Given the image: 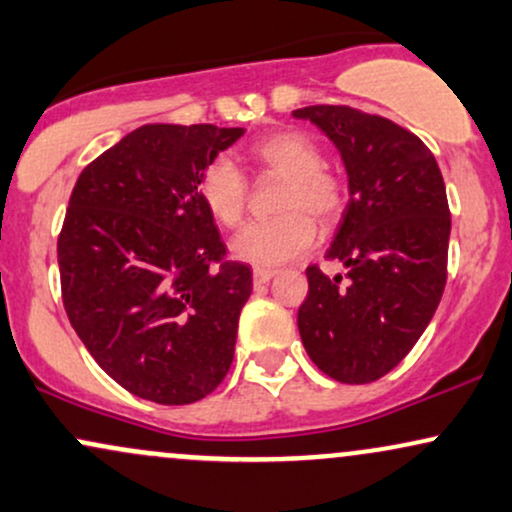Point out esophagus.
Here are the masks:
<instances>
[{
  "label": "esophagus",
  "instance_id": "1",
  "mask_svg": "<svg viewBox=\"0 0 512 512\" xmlns=\"http://www.w3.org/2000/svg\"><path fill=\"white\" fill-rule=\"evenodd\" d=\"M273 278H275V270H270V268H256L254 270V285L256 287L266 285V282H270Z\"/></svg>",
  "mask_w": 512,
  "mask_h": 512
}]
</instances>
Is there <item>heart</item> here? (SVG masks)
<instances>
[{
	"mask_svg": "<svg viewBox=\"0 0 512 512\" xmlns=\"http://www.w3.org/2000/svg\"><path fill=\"white\" fill-rule=\"evenodd\" d=\"M251 158L263 172L285 177L280 210L275 220L246 225L232 239V254L256 268H278L304 256L316 244L321 225L340 220L347 206V186L340 174L323 165V153L314 138L299 131H278L251 146ZM198 198L215 222L237 227L244 220L249 182L230 155H215L198 177Z\"/></svg>",
	"mask_w": 512,
	"mask_h": 512,
	"instance_id": "heart-1",
	"label": "heart"
}]
</instances>
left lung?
Wrapping results in <instances>:
<instances>
[{
    "label": "left lung",
    "mask_w": 512,
    "mask_h": 512,
    "mask_svg": "<svg viewBox=\"0 0 512 512\" xmlns=\"http://www.w3.org/2000/svg\"><path fill=\"white\" fill-rule=\"evenodd\" d=\"M326 134L345 162L350 203L328 249L347 275L306 268L302 342L323 374L371 383L395 369L434 318L448 278L450 210L424 141L386 117L347 105L292 112Z\"/></svg>",
    "instance_id": "1"
}]
</instances>
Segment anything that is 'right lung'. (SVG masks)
Segmentation results:
<instances>
[{"label": "right lung", "mask_w": 512, "mask_h": 512, "mask_svg": "<svg viewBox=\"0 0 512 512\" xmlns=\"http://www.w3.org/2000/svg\"><path fill=\"white\" fill-rule=\"evenodd\" d=\"M244 129L146 124L78 174L57 239L66 316L136 398L189 405L227 376L251 268L227 261L198 177Z\"/></svg>", "instance_id": "obj_1"}]
</instances>
